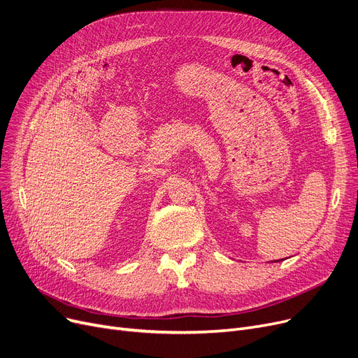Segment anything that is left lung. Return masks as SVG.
Masks as SVG:
<instances>
[{
    "instance_id": "8db88e82",
    "label": "left lung",
    "mask_w": 358,
    "mask_h": 358,
    "mask_svg": "<svg viewBox=\"0 0 358 358\" xmlns=\"http://www.w3.org/2000/svg\"><path fill=\"white\" fill-rule=\"evenodd\" d=\"M281 261H282V259H281Z\"/></svg>"
}]
</instances>
